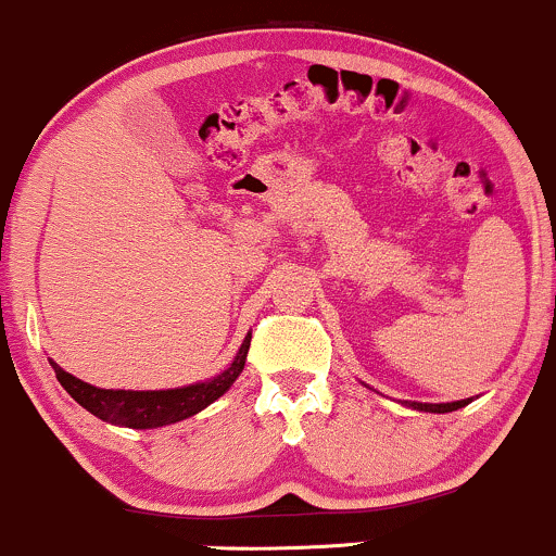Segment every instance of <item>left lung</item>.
I'll use <instances>...</instances> for the list:
<instances>
[{
	"instance_id": "obj_1",
	"label": "left lung",
	"mask_w": 556,
	"mask_h": 556,
	"mask_svg": "<svg viewBox=\"0 0 556 556\" xmlns=\"http://www.w3.org/2000/svg\"><path fill=\"white\" fill-rule=\"evenodd\" d=\"M473 397H463V401H453V403H416V401H406L408 408L414 410H424V414H450V410H458L463 406H468Z\"/></svg>"
}]
</instances>
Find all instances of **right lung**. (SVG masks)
Returning <instances> with one entry per match:
<instances>
[{
  "instance_id": "add662e5",
  "label": "right lung",
  "mask_w": 556,
  "mask_h": 556,
  "mask_svg": "<svg viewBox=\"0 0 556 556\" xmlns=\"http://www.w3.org/2000/svg\"><path fill=\"white\" fill-rule=\"evenodd\" d=\"M250 341L252 332H247L233 362L220 375L172 390H103L90 382L77 380L75 375L64 371L51 358L49 364L54 367L56 380L62 382V388L101 421L127 429H159L200 414L202 408H207L213 401L228 393V388L237 382L241 369H244Z\"/></svg>"
}]
</instances>
